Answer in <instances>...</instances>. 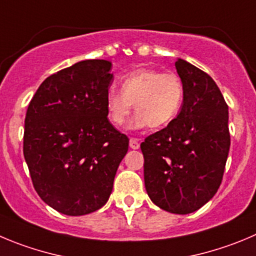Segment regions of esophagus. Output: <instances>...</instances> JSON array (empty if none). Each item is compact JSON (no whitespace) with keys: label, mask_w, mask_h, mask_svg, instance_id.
<instances>
[{"label":"esophagus","mask_w":256,"mask_h":256,"mask_svg":"<svg viewBox=\"0 0 256 256\" xmlns=\"http://www.w3.org/2000/svg\"><path fill=\"white\" fill-rule=\"evenodd\" d=\"M130 147L133 150L140 148V142H138L137 138H130Z\"/></svg>","instance_id":"esophagus-1"}]
</instances>
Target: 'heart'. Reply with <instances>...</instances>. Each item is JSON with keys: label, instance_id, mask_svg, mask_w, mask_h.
Wrapping results in <instances>:
<instances>
[{"label": "heart", "instance_id": "b5f03b06", "mask_svg": "<svg viewBox=\"0 0 256 256\" xmlns=\"http://www.w3.org/2000/svg\"><path fill=\"white\" fill-rule=\"evenodd\" d=\"M182 100L184 88L179 76L157 70H137L123 77L120 91H108L105 109L112 126H123L134 104L138 114L133 126L161 128L178 116Z\"/></svg>", "mask_w": 256, "mask_h": 256}]
</instances>
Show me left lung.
Segmentation results:
<instances>
[{
	"label": "left lung",
	"mask_w": 256,
	"mask_h": 256,
	"mask_svg": "<svg viewBox=\"0 0 256 256\" xmlns=\"http://www.w3.org/2000/svg\"><path fill=\"white\" fill-rule=\"evenodd\" d=\"M175 67L184 88L179 116L140 144L144 186L157 207L196 212L213 198L230 151L228 106L212 77L184 60Z\"/></svg>",
	"instance_id": "obj_1"
}]
</instances>
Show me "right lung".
Returning a JSON list of instances; mask_svg holds the SVG:
<instances>
[{
    "instance_id": "add662e5",
    "label": "right lung",
    "mask_w": 256,
    "mask_h": 256,
    "mask_svg": "<svg viewBox=\"0 0 256 256\" xmlns=\"http://www.w3.org/2000/svg\"><path fill=\"white\" fill-rule=\"evenodd\" d=\"M112 63L88 60L46 77L25 116L24 157L46 204L84 216L109 199L130 138L108 119Z\"/></svg>"
}]
</instances>
